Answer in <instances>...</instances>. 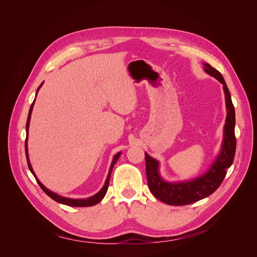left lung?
<instances>
[{"mask_svg": "<svg viewBox=\"0 0 257 257\" xmlns=\"http://www.w3.org/2000/svg\"><path fill=\"white\" fill-rule=\"evenodd\" d=\"M203 70L206 74L214 77L223 84L227 118L224 126V138L219 154L208 170L197 178L170 182L166 181L160 173V162L145 153V170L148 177V185L154 196L170 205H187L212 194L227 174V170L232 166L236 152L235 137V108L231 94L223 75L207 63H203Z\"/></svg>", "mask_w": 257, "mask_h": 257, "instance_id": "1", "label": "left lung"}]
</instances>
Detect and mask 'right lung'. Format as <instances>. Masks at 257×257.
<instances>
[{"label": "right lung", "instance_id": "right-lung-1", "mask_svg": "<svg viewBox=\"0 0 257 257\" xmlns=\"http://www.w3.org/2000/svg\"><path fill=\"white\" fill-rule=\"evenodd\" d=\"M44 83V82H43ZM43 83L39 86L38 90H36V94H35V97L36 95H38V92L40 90V88L42 87ZM34 101H35V98L33 100V102L31 103V106L29 108V113H28V117H27V122H26V140H25V155H26V160H27V165H28V168L30 170V172L32 173V175L34 176L36 182L39 183V185L41 186V188L46 192L47 195H49L52 199H54L55 201L59 202V203H62V204H65V205H69V206H74V207H85V206H92V205H95L96 203H98L99 201L102 200V198L104 197L106 191H107V187H108V183H109V177H111V174H112V171H113V168L115 166V164L117 163V161L119 160L120 156H121V152L116 154L113 158V161H112V164H111V167H109V170H108V174H107V177L105 179V182L104 184L102 186V188L94 195L90 196V197H87V198H69V197H64V196H61L53 191H51L50 189H48L47 187H45L42 182L38 179V177L35 176V173L31 167V164H30V161H29V157H28V149H27V138H28V129H29V123H30V118H31V113H32V108H33V105H34Z\"/></svg>", "mask_w": 257, "mask_h": 257}]
</instances>
